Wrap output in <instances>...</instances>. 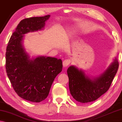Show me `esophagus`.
<instances>
[{
	"mask_svg": "<svg viewBox=\"0 0 122 122\" xmlns=\"http://www.w3.org/2000/svg\"><path fill=\"white\" fill-rule=\"evenodd\" d=\"M71 63V59H66V60H64V61H63V66H64V67H66V66H69Z\"/></svg>",
	"mask_w": 122,
	"mask_h": 122,
	"instance_id": "esophagus-1",
	"label": "esophagus"
}]
</instances>
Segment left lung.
<instances>
[{
	"instance_id": "left-lung-1",
	"label": "left lung",
	"mask_w": 122,
	"mask_h": 122,
	"mask_svg": "<svg viewBox=\"0 0 122 122\" xmlns=\"http://www.w3.org/2000/svg\"><path fill=\"white\" fill-rule=\"evenodd\" d=\"M118 66L117 59L115 58L102 74L92 79L76 66H69L67 74L70 92L73 98L83 103L96 101L109 89L117 72Z\"/></svg>"
}]
</instances>
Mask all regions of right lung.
<instances>
[{
    "label": "right lung",
    "instance_id": "1",
    "mask_svg": "<svg viewBox=\"0 0 122 122\" xmlns=\"http://www.w3.org/2000/svg\"><path fill=\"white\" fill-rule=\"evenodd\" d=\"M50 15L26 18L11 35L5 54V68L13 89L20 97L32 102L46 98L56 76L62 71L61 59L39 56L30 59L22 44L24 35L44 28Z\"/></svg>",
    "mask_w": 122,
    "mask_h": 122
}]
</instances>
